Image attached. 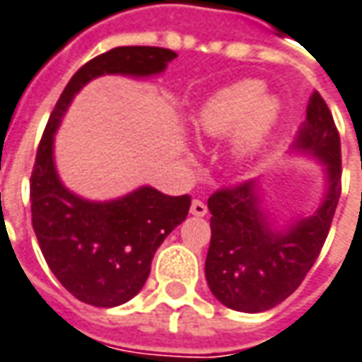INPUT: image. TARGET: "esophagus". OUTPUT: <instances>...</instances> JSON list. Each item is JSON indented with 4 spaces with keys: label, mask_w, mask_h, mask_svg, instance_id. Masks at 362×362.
Instances as JSON below:
<instances>
[{
    "label": "esophagus",
    "mask_w": 362,
    "mask_h": 362,
    "mask_svg": "<svg viewBox=\"0 0 362 362\" xmlns=\"http://www.w3.org/2000/svg\"><path fill=\"white\" fill-rule=\"evenodd\" d=\"M206 212H208V208H206V204L202 202V200H199V199L192 200V202H191V214H192V216H206Z\"/></svg>",
    "instance_id": "1"
}]
</instances>
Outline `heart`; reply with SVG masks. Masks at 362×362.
<instances>
[{
  "instance_id": "heart-1",
  "label": "heart",
  "mask_w": 362,
  "mask_h": 362,
  "mask_svg": "<svg viewBox=\"0 0 362 362\" xmlns=\"http://www.w3.org/2000/svg\"><path fill=\"white\" fill-rule=\"evenodd\" d=\"M264 86L257 81H243L216 92L200 107L194 119L199 136L216 139L231 133L237 125L235 152L250 154L264 141L278 119L279 105L274 98L264 96Z\"/></svg>"
}]
</instances>
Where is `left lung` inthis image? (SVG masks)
Segmentation results:
<instances>
[{
    "mask_svg": "<svg viewBox=\"0 0 362 362\" xmlns=\"http://www.w3.org/2000/svg\"><path fill=\"white\" fill-rule=\"evenodd\" d=\"M293 148L326 163L328 192L318 212L272 228L260 210L255 181L223 187L208 199L210 249L206 281L214 297L239 313H262L286 300L320 255L341 194V142L332 112L318 92L307 105V121Z\"/></svg>",
    "mask_w": 362,
    "mask_h": 362,
    "instance_id": "left-lung-1",
    "label": "left lung"
}]
</instances>
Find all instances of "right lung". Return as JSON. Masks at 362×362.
<instances>
[{
    "instance_id": "add662e5",
    "label": "right lung",
    "mask_w": 362,
    "mask_h": 362,
    "mask_svg": "<svg viewBox=\"0 0 362 362\" xmlns=\"http://www.w3.org/2000/svg\"><path fill=\"white\" fill-rule=\"evenodd\" d=\"M175 57L165 47L121 46L84 63L62 92L36 150L30 175L34 233L59 284L92 307H117L141 291L158 247L187 218L191 197L141 187L110 202L81 199L57 177L54 134L71 100L88 81L115 73L156 75Z\"/></svg>"
}]
</instances>
